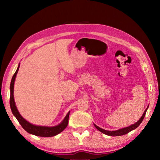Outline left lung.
<instances>
[{"label": "left lung", "mask_w": 160, "mask_h": 160, "mask_svg": "<svg viewBox=\"0 0 160 160\" xmlns=\"http://www.w3.org/2000/svg\"><path fill=\"white\" fill-rule=\"evenodd\" d=\"M148 108V107L147 108H146L144 113H143V115H142V116L140 119V120L138 121L136 123L134 124H132V125L129 126V127H126V128H121V129H120V130L110 131L104 130V129H102V128H101L100 127H98V126H96V124H94V126H95V127H96V128L98 129V131H100V132H102L104 134H106L107 135H110V136H120V135H125V134L128 133V132H129L132 131V130H134V129H135L137 127H138L139 126H140V124L142 123V122L143 121V120H144V116H145V115H146V112H147Z\"/></svg>", "instance_id": "left-lung-1"}]
</instances>
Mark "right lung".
<instances>
[{
  "label": "right lung",
  "mask_w": 160,
  "mask_h": 160,
  "mask_svg": "<svg viewBox=\"0 0 160 160\" xmlns=\"http://www.w3.org/2000/svg\"><path fill=\"white\" fill-rule=\"evenodd\" d=\"M19 67L20 65H18V69H17L15 73L13 74L12 81H11V84H10L9 103H10V107H11L12 113L16 118L17 120H18L20 125L22 126V127L25 129L27 132H28L29 133H31L33 135H37V136H40V137H52V136H54V135L59 134L60 132H62L64 129L67 127L68 122H69V112L67 113V116L64 119V120L62 122V123H60L59 125L56 126V127H40V126L33 125L32 124H30L29 122H28L27 120H25V119H24L19 113V112L16 107L14 99H13V85H14L16 76L17 73H18V71Z\"/></svg>",
  "instance_id": "1"
}]
</instances>
